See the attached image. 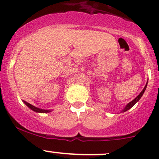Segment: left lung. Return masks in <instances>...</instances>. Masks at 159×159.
I'll return each mask as SVG.
<instances>
[{
  "label": "left lung",
  "mask_w": 159,
  "mask_h": 159,
  "mask_svg": "<svg viewBox=\"0 0 159 159\" xmlns=\"http://www.w3.org/2000/svg\"><path fill=\"white\" fill-rule=\"evenodd\" d=\"M147 84H148V81H147V83H146V84H145V88H144V89L142 90V91H141L140 94H139V95H138L137 97H136L134 99V100H132V101H131V102H129V103L128 104V105H126L124 109H123L122 111H121V112H125V111H128L129 109H130V108H132V107L134 106V105H135L136 102H139V100H140V98H142V96L143 95L144 92H145V89H146V88H147Z\"/></svg>",
  "instance_id": "left-lung-1"
}]
</instances>
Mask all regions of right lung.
Masks as SVG:
<instances>
[{"label": "right lung", "instance_id": "right-lung-1", "mask_svg": "<svg viewBox=\"0 0 159 159\" xmlns=\"http://www.w3.org/2000/svg\"><path fill=\"white\" fill-rule=\"evenodd\" d=\"M24 102H25V104L27 105V106L28 107V108H30L31 110H33L34 111H35V112H38V113H48V112L51 111V110H44V109H41V108H36L35 106L30 105V104L28 103V102H25V101H24Z\"/></svg>", "mask_w": 159, "mask_h": 159}]
</instances>
